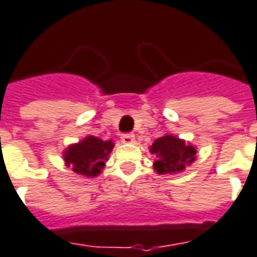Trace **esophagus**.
<instances>
[{
	"label": "esophagus",
	"mask_w": 257,
	"mask_h": 257,
	"mask_svg": "<svg viewBox=\"0 0 257 257\" xmlns=\"http://www.w3.org/2000/svg\"><path fill=\"white\" fill-rule=\"evenodd\" d=\"M121 141L124 144L134 143V134H132V133H125V134L121 136Z\"/></svg>",
	"instance_id": "esophagus-1"
}]
</instances>
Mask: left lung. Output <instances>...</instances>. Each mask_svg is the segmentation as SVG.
<instances>
[{
	"label": "left lung",
	"instance_id": "obj_1",
	"mask_svg": "<svg viewBox=\"0 0 257 257\" xmlns=\"http://www.w3.org/2000/svg\"><path fill=\"white\" fill-rule=\"evenodd\" d=\"M151 154L155 155L154 169L159 174L183 172L185 166L195 161L196 149L194 145L174 136H163L155 140L151 147Z\"/></svg>",
	"mask_w": 257,
	"mask_h": 257
}]
</instances>
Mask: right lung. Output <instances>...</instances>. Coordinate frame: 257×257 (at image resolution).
<instances>
[{"mask_svg": "<svg viewBox=\"0 0 257 257\" xmlns=\"http://www.w3.org/2000/svg\"><path fill=\"white\" fill-rule=\"evenodd\" d=\"M113 147L112 140L103 141L101 138L88 136L83 141L70 145L63 152V159L66 166L72 167L74 173L85 177H95L105 166Z\"/></svg>", "mask_w": 257, "mask_h": 257, "instance_id": "right-lung-1", "label": "right lung"}]
</instances>
